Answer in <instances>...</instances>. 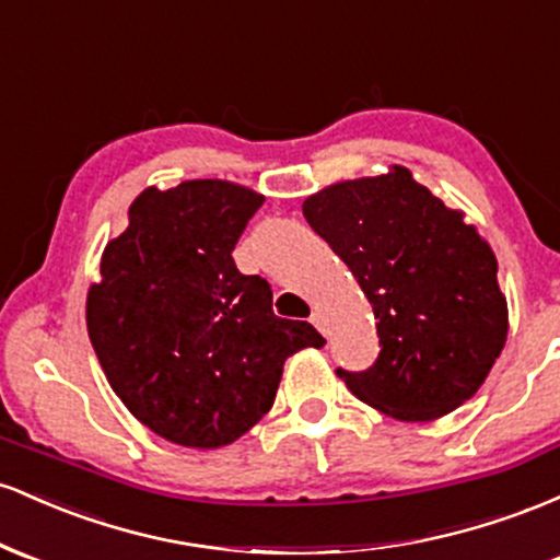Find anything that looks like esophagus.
<instances>
[{
  "label": "esophagus",
  "instance_id": "obj_1",
  "mask_svg": "<svg viewBox=\"0 0 560 560\" xmlns=\"http://www.w3.org/2000/svg\"><path fill=\"white\" fill-rule=\"evenodd\" d=\"M311 324L313 326H316V329L320 331V334H326V324H324V316H320V313L316 311V313H313V316H311Z\"/></svg>",
  "mask_w": 560,
  "mask_h": 560
}]
</instances>
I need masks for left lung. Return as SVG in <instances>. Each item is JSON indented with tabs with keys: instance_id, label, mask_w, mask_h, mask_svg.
Here are the masks:
<instances>
[{
	"instance_id": "1",
	"label": "left lung",
	"mask_w": 560,
	"mask_h": 560,
	"mask_svg": "<svg viewBox=\"0 0 560 560\" xmlns=\"http://www.w3.org/2000/svg\"><path fill=\"white\" fill-rule=\"evenodd\" d=\"M374 307L378 358L337 369L358 400L397 421H434L477 395L508 337L498 260L477 226L402 165L302 202Z\"/></svg>"
}]
</instances>
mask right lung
Instances as JSON below:
<instances>
[{"label": "right lung", "instance_id": "1", "mask_svg": "<svg viewBox=\"0 0 560 560\" xmlns=\"http://www.w3.org/2000/svg\"><path fill=\"white\" fill-rule=\"evenodd\" d=\"M262 202L221 178L150 186L89 287V339L107 382L176 445L240 440L271 410L287 358L326 342L307 320L276 316L271 284L231 258Z\"/></svg>", "mask_w": 560, "mask_h": 560}]
</instances>
